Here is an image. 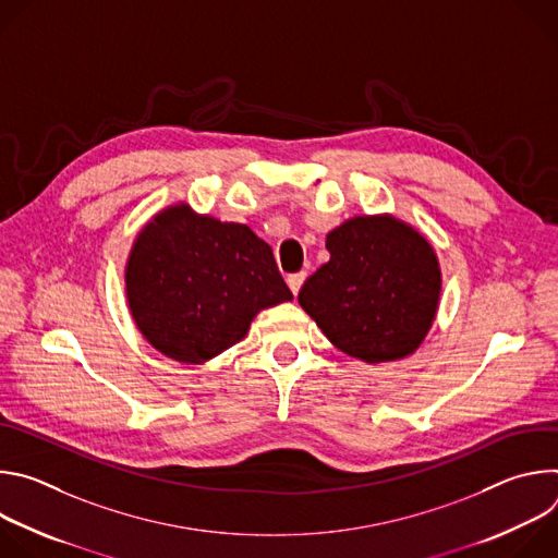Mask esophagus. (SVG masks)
I'll use <instances>...</instances> for the list:
<instances>
[{
	"mask_svg": "<svg viewBox=\"0 0 558 558\" xmlns=\"http://www.w3.org/2000/svg\"><path fill=\"white\" fill-rule=\"evenodd\" d=\"M304 280H306V271H298V274H289V276H287V284H289V289H291L293 295H298V291H300V287H302Z\"/></svg>",
	"mask_w": 558,
	"mask_h": 558,
	"instance_id": "34e87169",
	"label": "esophagus"
}]
</instances>
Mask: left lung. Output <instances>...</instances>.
Wrapping results in <instances>:
<instances>
[{
    "mask_svg": "<svg viewBox=\"0 0 558 558\" xmlns=\"http://www.w3.org/2000/svg\"><path fill=\"white\" fill-rule=\"evenodd\" d=\"M331 260L306 278L300 306L347 355L368 364L411 355L439 302L441 271L426 238L390 216H357L327 235Z\"/></svg>",
    "mask_w": 558,
    "mask_h": 558,
    "instance_id": "1",
    "label": "left lung"
}]
</instances>
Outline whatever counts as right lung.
I'll return each mask as SVG.
<instances>
[{"label": "right lung", "instance_id": "right-lung-1", "mask_svg": "<svg viewBox=\"0 0 558 558\" xmlns=\"http://www.w3.org/2000/svg\"><path fill=\"white\" fill-rule=\"evenodd\" d=\"M125 289L145 340L185 364L241 342L260 308L293 298L271 247L247 225L196 216L187 205L143 227Z\"/></svg>", "mask_w": 558, "mask_h": 558}]
</instances>
